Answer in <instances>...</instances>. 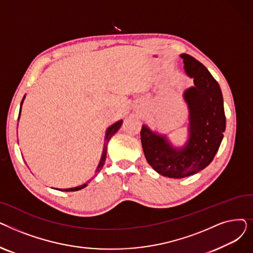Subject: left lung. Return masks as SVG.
<instances>
[{
    "instance_id": "obj_1",
    "label": "left lung",
    "mask_w": 253,
    "mask_h": 253,
    "mask_svg": "<svg viewBox=\"0 0 253 253\" xmlns=\"http://www.w3.org/2000/svg\"><path fill=\"white\" fill-rule=\"evenodd\" d=\"M187 75L195 86L184 92L190 109V139L175 150L164 136L142 126L140 139L148 163L164 176L181 178L197 173L213 160L225 130L221 90L205 66L189 54H181Z\"/></svg>"
}]
</instances>
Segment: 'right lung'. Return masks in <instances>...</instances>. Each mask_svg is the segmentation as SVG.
Listing matches in <instances>:
<instances>
[{
    "instance_id": "add662e5",
    "label": "right lung",
    "mask_w": 253,
    "mask_h": 253,
    "mask_svg": "<svg viewBox=\"0 0 253 253\" xmlns=\"http://www.w3.org/2000/svg\"><path fill=\"white\" fill-rule=\"evenodd\" d=\"M20 109H21V108H20ZM19 116H20V113H19ZM121 125H122V121H119V122L115 123L114 125H112V126L108 129V131H106V135H105V143H104V148H103V153H102V157H101V159H100V162H99V164H98V167H97L96 172H99V171L101 170V168H102L103 164H104L105 157H106V147H108V142H109V140L111 139V137H112L114 134H116V132L120 129V127H121ZM86 185H87V184H82V185H80V187H77V188H74V189H64V190H62V191H64V192L79 191V190H81V189H84V188L86 187Z\"/></svg>"
}]
</instances>
